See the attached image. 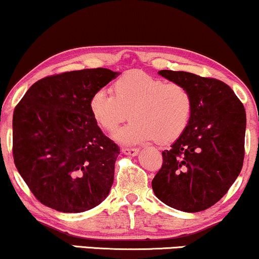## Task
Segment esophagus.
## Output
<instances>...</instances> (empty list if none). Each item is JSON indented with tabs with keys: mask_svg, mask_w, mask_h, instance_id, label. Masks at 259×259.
Wrapping results in <instances>:
<instances>
[{
	"mask_svg": "<svg viewBox=\"0 0 259 259\" xmlns=\"http://www.w3.org/2000/svg\"><path fill=\"white\" fill-rule=\"evenodd\" d=\"M122 154L124 155H130V156H137L139 152L138 148H122L121 149Z\"/></svg>",
	"mask_w": 259,
	"mask_h": 259,
	"instance_id": "obj_1",
	"label": "esophagus"
}]
</instances>
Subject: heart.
I'll list each match as a JSON object with an SVG mask.
<instances>
[{"instance_id":"1","label":"heart","mask_w":259,"mask_h":259,"mask_svg":"<svg viewBox=\"0 0 259 259\" xmlns=\"http://www.w3.org/2000/svg\"><path fill=\"white\" fill-rule=\"evenodd\" d=\"M114 96L97 90L89 100L92 119L102 130L114 133L128 117L132 121L115 138L122 144L157 140L169 144L186 130L193 109L186 86L143 71L124 73L113 84Z\"/></svg>"}]
</instances>
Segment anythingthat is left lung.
<instances>
[{
	"label": "left lung",
	"instance_id": "left-lung-1",
	"mask_svg": "<svg viewBox=\"0 0 259 259\" xmlns=\"http://www.w3.org/2000/svg\"><path fill=\"white\" fill-rule=\"evenodd\" d=\"M158 74L186 86L193 109L185 132L162 151L163 163L152 180V190L168 206L203 211L218 203L240 174L245 108L232 89L218 79L168 69Z\"/></svg>",
	"mask_w": 259,
	"mask_h": 259
}]
</instances>
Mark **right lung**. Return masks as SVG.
<instances>
[{"instance_id": "add662e5", "label": "right lung", "mask_w": 259, "mask_h": 259, "mask_svg": "<svg viewBox=\"0 0 259 259\" xmlns=\"http://www.w3.org/2000/svg\"><path fill=\"white\" fill-rule=\"evenodd\" d=\"M117 74L92 68L46 76L15 107L14 163L43 205L82 212L109 194L120 148L92 119L89 100Z\"/></svg>"}]
</instances>
